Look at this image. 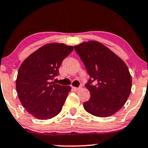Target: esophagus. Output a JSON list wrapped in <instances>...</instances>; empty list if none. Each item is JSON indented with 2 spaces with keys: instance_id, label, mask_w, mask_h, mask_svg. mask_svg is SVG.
<instances>
[{
  "instance_id": "1",
  "label": "esophagus",
  "mask_w": 148,
  "mask_h": 148,
  "mask_svg": "<svg viewBox=\"0 0 148 148\" xmlns=\"http://www.w3.org/2000/svg\"><path fill=\"white\" fill-rule=\"evenodd\" d=\"M81 86H80V87H79V88H76V87H73V89L75 91H79V90H80L81 89Z\"/></svg>"
}]
</instances>
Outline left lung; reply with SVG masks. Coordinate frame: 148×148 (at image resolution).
Here are the masks:
<instances>
[{
  "label": "left lung",
  "mask_w": 148,
  "mask_h": 148,
  "mask_svg": "<svg viewBox=\"0 0 148 148\" xmlns=\"http://www.w3.org/2000/svg\"><path fill=\"white\" fill-rule=\"evenodd\" d=\"M74 49L90 79L85 85L90 98L84 103L86 111L97 117H109L125 105L132 89V76L125 62L102 44L83 42Z\"/></svg>",
  "instance_id": "1"
}]
</instances>
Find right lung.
<instances>
[{
    "label": "right lung",
    "instance_id": "1",
    "mask_svg": "<svg viewBox=\"0 0 148 148\" xmlns=\"http://www.w3.org/2000/svg\"><path fill=\"white\" fill-rule=\"evenodd\" d=\"M73 49L64 44H48L33 53L20 66L16 81L18 99L35 118L48 120L62 110L71 87L51 81L58 75L62 60Z\"/></svg>",
    "mask_w": 148,
    "mask_h": 148
}]
</instances>
